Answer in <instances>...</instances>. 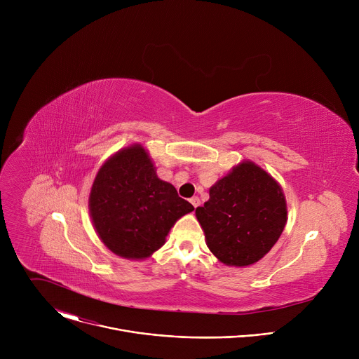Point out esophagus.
I'll return each mask as SVG.
<instances>
[{"label": "esophagus", "mask_w": 359, "mask_h": 359, "mask_svg": "<svg viewBox=\"0 0 359 359\" xmlns=\"http://www.w3.org/2000/svg\"><path fill=\"white\" fill-rule=\"evenodd\" d=\"M190 203L193 204V208H194V209H197V208L200 206V198H198L197 196H194V197H191V198H190Z\"/></svg>", "instance_id": "obj_1"}]
</instances>
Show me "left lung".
<instances>
[{
	"mask_svg": "<svg viewBox=\"0 0 359 359\" xmlns=\"http://www.w3.org/2000/svg\"><path fill=\"white\" fill-rule=\"evenodd\" d=\"M196 209L209 250L231 267L260 262L287 223V201L280 183L251 161L236 165L209 190Z\"/></svg>",
	"mask_w": 359,
	"mask_h": 359,
	"instance_id": "1",
	"label": "left lung"
}]
</instances>
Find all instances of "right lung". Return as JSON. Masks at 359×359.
<instances>
[{"instance_id":"1","label":"right lung","mask_w":359,"mask_h":359,"mask_svg":"<svg viewBox=\"0 0 359 359\" xmlns=\"http://www.w3.org/2000/svg\"><path fill=\"white\" fill-rule=\"evenodd\" d=\"M88 206L100 241L128 260L149 259L175 223L194 210L173 184L158 177L140 143L122 147L100 166Z\"/></svg>"}]
</instances>
